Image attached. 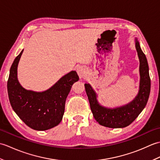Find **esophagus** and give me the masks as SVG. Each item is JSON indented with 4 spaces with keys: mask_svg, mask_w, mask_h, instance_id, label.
Here are the masks:
<instances>
[{
    "mask_svg": "<svg viewBox=\"0 0 160 160\" xmlns=\"http://www.w3.org/2000/svg\"><path fill=\"white\" fill-rule=\"evenodd\" d=\"M77 73L78 74V76H79V77L80 78H82L84 76V73H85V71H84V68L80 67L77 69Z\"/></svg>",
    "mask_w": 160,
    "mask_h": 160,
    "instance_id": "34e87169",
    "label": "esophagus"
}]
</instances>
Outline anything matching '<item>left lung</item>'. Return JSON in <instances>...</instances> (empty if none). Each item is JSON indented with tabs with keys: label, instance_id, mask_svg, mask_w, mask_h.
<instances>
[{
	"label": "left lung",
	"instance_id": "left-lung-1",
	"mask_svg": "<svg viewBox=\"0 0 160 160\" xmlns=\"http://www.w3.org/2000/svg\"><path fill=\"white\" fill-rule=\"evenodd\" d=\"M135 48L140 59V91L131 102L122 107L107 108L100 106L96 100V94L89 84H84L94 118L100 125L108 128H123L131 124L144 109L148 100L151 91V78L148 64L140 43L135 39Z\"/></svg>",
	"mask_w": 160,
	"mask_h": 160
}]
</instances>
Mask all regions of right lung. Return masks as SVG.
I'll list each match as a JSON object with an SVG mask.
<instances>
[{
    "label": "right lung",
    "mask_w": 160,
    "mask_h": 160,
    "mask_svg": "<svg viewBox=\"0 0 160 160\" xmlns=\"http://www.w3.org/2000/svg\"><path fill=\"white\" fill-rule=\"evenodd\" d=\"M22 52L23 50L16 58L9 71L8 91L10 104L29 127L45 131L56 127L62 120L67 97L79 77L76 71H72L44 92L26 90L17 79V67Z\"/></svg>",
    "instance_id": "obj_1"
}]
</instances>
